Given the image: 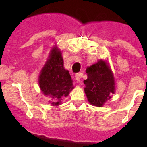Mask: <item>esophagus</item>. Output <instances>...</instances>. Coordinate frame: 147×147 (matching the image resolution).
Segmentation results:
<instances>
[{
  "mask_svg": "<svg viewBox=\"0 0 147 147\" xmlns=\"http://www.w3.org/2000/svg\"><path fill=\"white\" fill-rule=\"evenodd\" d=\"M75 79H76L77 81L80 82V73L75 74Z\"/></svg>",
  "mask_w": 147,
  "mask_h": 147,
  "instance_id": "obj_1",
  "label": "esophagus"
}]
</instances>
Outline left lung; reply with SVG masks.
Here are the masks:
<instances>
[{
    "instance_id": "1",
    "label": "left lung",
    "mask_w": 147,
    "mask_h": 147,
    "mask_svg": "<svg viewBox=\"0 0 147 147\" xmlns=\"http://www.w3.org/2000/svg\"><path fill=\"white\" fill-rule=\"evenodd\" d=\"M87 79L84 80V92L91 105L102 107L115 93L114 77L104 60L89 67L86 70Z\"/></svg>"
}]
</instances>
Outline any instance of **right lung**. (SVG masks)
Masks as SVG:
<instances>
[{
    "mask_svg": "<svg viewBox=\"0 0 147 147\" xmlns=\"http://www.w3.org/2000/svg\"><path fill=\"white\" fill-rule=\"evenodd\" d=\"M39 85L45 95L51 98L53 105H59L73 89L69 72L65 69L61 52L53 47L50 58L44 65L39 76Z\"/></svg>",
    "mask_w": 147,
    "mask_h": 147,
    "instance_id": "add662e5",
    "label": "right lung"
}]
</instances>
